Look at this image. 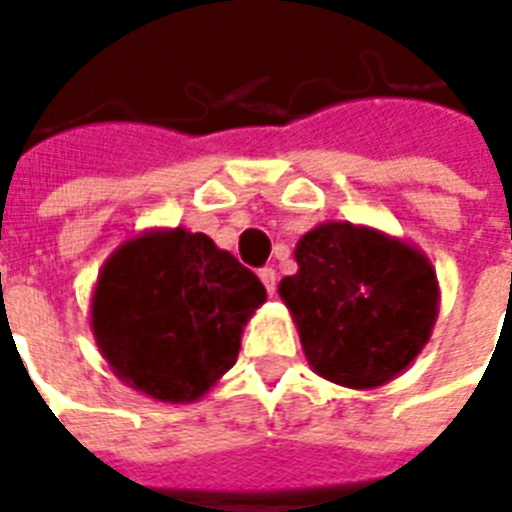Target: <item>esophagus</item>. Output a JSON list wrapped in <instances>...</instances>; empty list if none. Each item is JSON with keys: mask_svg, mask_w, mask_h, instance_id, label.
Wrapping results in <instances>:
<instances>
[{"mask_svg": "<svg viewBox=\"0 0 512 512\" xmlns=\"http://www.w3.org/2000/svg\"><path fill=\"white\" fill-rule=\"evenodd\" d=\"M259 280L264 282L267 293H275V288H277V272H275V269H272V267L259 269Z\"/></svg>", "mask_w": 512, "mask_h": 512, "instance_id": "34e87169", "label": "esophagus"}]
</instances>
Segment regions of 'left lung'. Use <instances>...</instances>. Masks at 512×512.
Returning a JSON list of instances; mask_svg holds the SVG:
<instances>
[{
    "instance_id": "left-lung-1",
    "label": "left lung",
    "mask_w": 512,
    "mask_h": 512,
    "mask_svg": "<svg viewBox=\"0 0 512 512\" xmlns=\"http://www.w3.org/2000/svg\"><path fill=\"white\" fill-rule=\"evenodd\" d=\"M296 275L280 282L314 372L375 388L423 351L439 285L423 253L367 227L327 222L296 245Z\"/></svg>"
}]
</instances>
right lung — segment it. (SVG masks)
<instances>
[{
  "mask_svg": "<svg viewBox=\"0 0 512 512\" xmlns=\"http://www.w3.org/2000/svg\"><path fill=\"white\" fill-rule=\"evenodd\" d=\"M267 290L203 232H145L102 267L92 330L118 378L158 402H192L235 365Z\"/></svg>",
  "mask_w": 512,
  "mask_h": 512,
  "instance_id": "add662e5",
  "label": "right lung"
}]
</instances>
